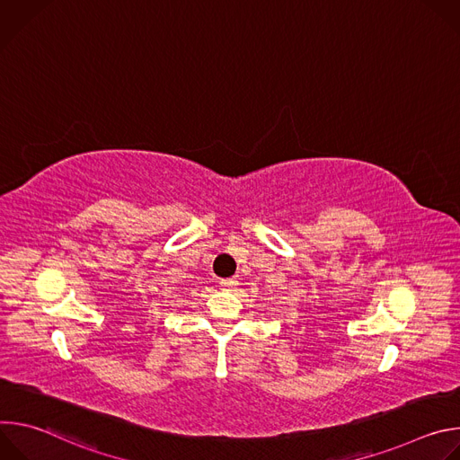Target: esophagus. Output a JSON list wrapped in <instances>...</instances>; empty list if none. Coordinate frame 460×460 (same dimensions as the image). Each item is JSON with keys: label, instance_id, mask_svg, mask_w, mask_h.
Here are the masks:
<instances>
[{"label": "esophagus", "instance_id": "34e87169", "mask_svg": "<svg viewBox=\"0 0 460 460\" xmlns=\"http://www.w3.org/2000/svg\"><path fill=\"white\" fill-rule=\"evenodd\" d=\"M234 286H236V280H234V279H226V280H220V288H222L224 291H231Z\"/></svg>", "mask_w": 460, "mask_h": 460}]
</instances>
